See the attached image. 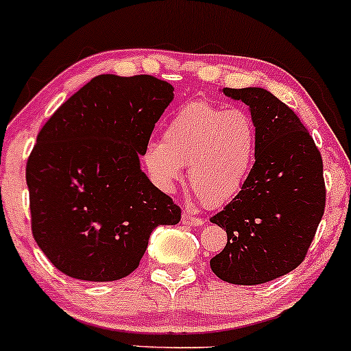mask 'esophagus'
Instances as JSON below:
<instances>
[{
	"mask_svg": "<svg viewBox=\"0 0 351 351\" xmlns=\"http://www.w3.org/2000/svg\"><path fill=\"white\" fill-rule=\"evenodd\" d=\"M206 222L202 217H197V215H192L191 212H184L182 214V223L184 226H202Z\"/></svg>",
	"mask_w": 351,
	"mask_h": 351,
	"instance_id": "esophagus-1",
	"label": "esophagus"
}]
</instances>
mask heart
<instances>
[{
    "label": "heart",
    "mask_w": 351,
    "mask_h": 351,
    "mask_svg": "<svg viewBox=\"0 0 351 351\" xmlns=\"http://www.w3.org/2000/svg\"><path fill=\"white\" fill-rule=\"evenodd\" d=\"M257 154V125L242 108L191 101L172 114L164 141L145 144L143 160L157 187L171 191L189 164V184L207 206L226 204L242 189Z\"/></svg>",
    "instance_id": "1"
}]
</instances>
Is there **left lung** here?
<instances>
[{
	"mask_svg": "<svg viewBox=\"0 0 351 351\" xmlns=\"http://www.w3.org/2000/svg\"><path fill=\"white\" fill-rule=\"evenodd\" d=\"M222 90L249 106L257 154L242 191L210 217L227 232L210 269L223 282L258 285L289 274L305 258L325 210L324 160L297 114L269 90Z\"/></svg>",
	"mask_w": 351,
	"mask_h": 351,
	"instance_id": "obj_1",
	"label": "left lung"
}]
</instances>
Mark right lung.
Instances as JSON below:
<instances>
[{
	"label": "right lung",
	"mask_w": 351,
	"mask_h": 351,
	"mask_svg": "<svg viewBox=\"0 0 351 351\" xmlns=\"http://www.w3.org/2000/svg\"><path fill=\"white\" fill-rule=\"evenodd\" d=\"M174 97L149 74H101L38 134L26 164L31 230L68 277L112 282L139 267L151 232L180 207L141 171L139 156Z\"/></svg>",
	"instance_id": "add662e5"
}]
</instances>
